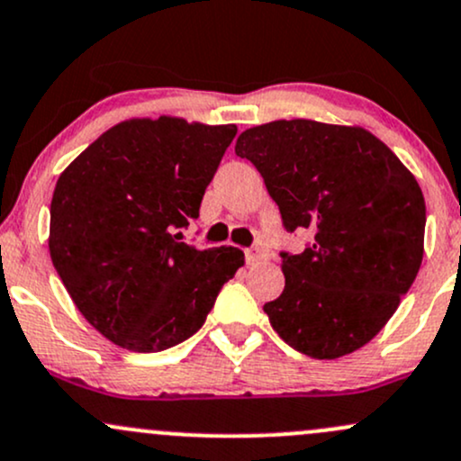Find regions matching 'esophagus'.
I'll list each match as a JSON object with an SVG mask.
<instances>
[{
  "mask_svg": "<svg viewBox=\"0 0 461 461\" xmlns=\"http://www.w3.org/2000/svg\"><path fill=\"white\" fill-rule=\"evenodd\" d=\"M245 258H247V262H249V265H256V262L265 260L267 251L260 249V247H254V249H247L245 251Z\"/></svg>",
  "mask_w": 461,
  "mask_h": 461,
  "instance_id": "34e87169",
  "label": "esophagus"
}]
</instances>
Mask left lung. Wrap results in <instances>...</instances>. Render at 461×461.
<instances>
[{
	"instance_id": "obj_1",
	"label": "left lung",
	"mask_w": 461,
	"mask_h": 461,
	"mask_svg": "<svg viewBox=\"0 0 461 461\" xmlns=\"http://www.w3.org/2000/svg\"><path fill=\"white\" fill-rule=\"evenodd\" d=\"M280 207L286 231L312 236L282 251L286 285L267 302L293 350L339 358L366 346L396 312L424 254L427 207L416 176L361 126L276 120L236 140Z\"/></svg>"
}]
</instances>
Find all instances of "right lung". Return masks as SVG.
Returning <instances> with one entry per match:
<instances>
[{
  "label": "right lung",
  "instance_id": "right-lung-1",
  "mask_svg": "<svg viewBox=\"0 0 461 461\" xmlns=\"http://www.w3.org/2000/svg\"><path fill=\"white\" fill-rule=\"evenodd\" d=\"M236 124L161 115L126 120L59 176L50 205L52 265L100 335L161 352L205 323L222 285L245 262L236 247L181 242Z\"/></svg>",
  "mask_w": 461,
  "mask_h": 461
}]
</instances>
